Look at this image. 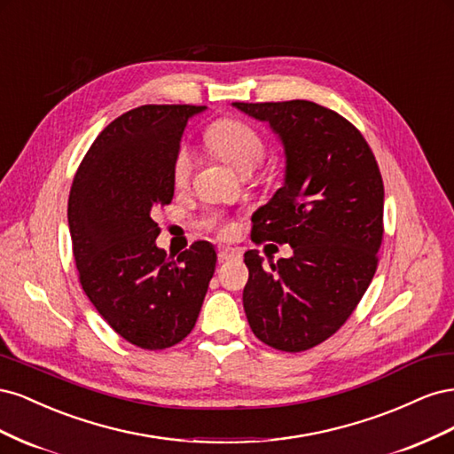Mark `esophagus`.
Returning a JSON list of instances; mask_svg holds the SVG:
<instances>
[{
	"label": "esophagus",
	"instance_id": "obj_1",
	"mask_svg": "<svg viewBox=\"0 0 454 454\" xmlns=\"http://www.w3.org/2000/svg\"><path fill=\"white\" fill-rule=\"evenodd\" d=\"M239 255H240V252L237 248H229V246H223V248L217 250L219 261H229V259H235Z\"/></svg>",
	"mask_w": 454,
	"mask_h": 454
}]
</instances>
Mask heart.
<instances>
[{"label":"heart","instance_id":"b5f03b06","mask_svg":"<svg viewBox=\"0 0 454 454\" xmlns=\"http://www.w3.org/2000/svg\"><path fill=\"white\" fill-rule=\"evenodd\" d=\"M206 142L210 144L219 157L242 174L255 170L267 153L263 136L248 122L239 119L215 121L206 132ZM191 170H193V155L187 149H182L174 160V184L177 187L185 185L189 182Z\"/></svg>","mask_w":454,"mask_h":454}]
</instances>
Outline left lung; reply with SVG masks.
Segmentation results:
<instances>
[{
  "label": "left lung",
  "mask_w": 454,
  "mask_h": 454,
  "mask_svg": "<svg viewBox=\"0 0 454 454\" xmlns=\"http://www.w3.org/2000/svg\"><path fill=\"white\" fill-rule=\"evenodd\" d=\"M263 121L286 155L284 185L254 214L252 239L292 246V257L244 254L242 303L254 335L282 352L332 337L377 270L384 185L360 130L309 100L232 104Z\"/></svg>",
  "instance_id": "1"
}]
</instances>
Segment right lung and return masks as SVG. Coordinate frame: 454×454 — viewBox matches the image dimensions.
I'll return each instance as SVG.
<instances>
[{
  "mask_svg": "<svg viewBox=\"0 0 454 454\" xmlns=\"http://www.w3.org/2000/svg\"><path fill=\"white\" fill-rule=\"evenodd\" d=\"M206 106H140L98 134L67 200L79 282L102 318L132 345L162 350L195 327L215 250L195 242L177 257L155 244L151 219L174 197V160L187 121Z\"/></svg>",
  "mask_w": 454,
  "mask_h": 454,
  "instance_id": "1",
  "label": "right lung"
}]
</instances>
